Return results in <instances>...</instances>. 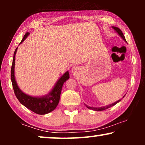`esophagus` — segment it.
Segmentation results:
<instances>
[{"label": "esophagus", "instance_id": "obj_1", "mask_svg": "<svg viewBox=\"0 0 145 145\" xmlns=\"http://www.w3.org/2000/svg\"><path fill=\"white\" fill-rule=\"evenodd\" d=\"M77 70H78V68H77L76 67H73L72 69V72H76Z\"/></svg>", "mask_w": 145, "mask_h": 145}]
</instances>
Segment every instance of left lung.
I'll use <instances>...</instances> for the list:
<instances>
[{
    "mask_svg": "<svg viewBox=\"0 0 145 145\" xmlns=\"http://www.w3.org/2000/svg\"><path fill=\"white\" fill-rule=\"evenodd\" d=\"M112 28H113V29H114L115 30H116V32H118V34L120 35V36L122 37L124 41H126V40H125V37H124L123 33H122L121 30V29H120V28H118V27H114V26H112ZM123 98H124V97H123ZM120 101H121V100H118V101H117L116 102H115V103H114V104H112L109 105V106H104V107H100V108H92V107L88 106H86V107H87V108H88V109H90V110H94V111H97V112H100V111L105 110H106V109H108V108H110V107L114 106V105H116V104H117V103H118L119 102H120Z\"/></svg>",
    "mask_w": 145,
    "mask_h": 145,
    "instance_id": "obj_1",
    "label": "left lung"
}]
</instances>
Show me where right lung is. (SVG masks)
Returning a JSON list of instances; mask_svg holds the SVG:
<instances>
[{"label":"right lung","mask_w":145,"mask_h":145,"mask_svg":"<svg viewBox=\"0 0 145 145\" xmlns=\"http://www.w3.org/2000/svg\"><path fill=\"white\" fill-rule=\"evenodd\" d=\"M29 32H27L24 36L22 40L20 43H22L23 41L25 40L27 35H29ZM17 49H16L14 53L12 65L11 67V80L14 92L18 100L22 104L24 105L29 110L32 111L33 112L37 114L44 115L52 112L56 108L60 100V95L62 90L63 85L67 80L69 78V74L67 71L59 78L57 81V84L51 92L48 95L41 98H37V97H32L24 94L20 90L16 82L14 77V65H15V55L16 53Z\"/></svg>","instance_id":"1"}]
</instances>
